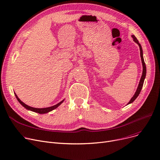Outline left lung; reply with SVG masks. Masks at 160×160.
<instances>
[{
	"label": "left lung",
	"mask_w": 160,
	"mask_h": 160,
	"mask_svg": "<svg viewBox=\"0 0 160 160\" xmlns=\"http://www.w3.org/2000/svg\"><path fill=\"white\" fill-rule=\"evenodd\" d=\"M132 38L133 39V41L136 42V43L139 45V48H140V56H141V62H142V76H141V80L139 81V86L138 87V89L136 91L135 94H134V95L133 96V97L131 98V100H130V102L128 103V104H131L132 103L134 100H135L136 99V98L139 96L140 92L141 91V89L142 88V86H143V83H144V80H145V77H146V73H147V69H146V65H145V61H144V59H143V56H142V47H141V45H140V43H139L138 40L137 39V38L135 37V36L132 35Z\"/></svg>",
	"instance_id": "1"
}]
</instances>
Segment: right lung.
Returning <instances> with one entry per match:
<instances>
[{
  "mask_svg": "<svg viewBox=\"0 0 160 160\" xmlns=\"http://www.w3.org/2000/svg\"><path fill=\"white\" fill-rule=\"evenodd\" d=\"M15 95L17 98V99H18V100L19 101V102H20V104L23 106L26 109H27V110H30V111H32V112H36V113H40V114H43V113H48L49 112H51L52 110H54V109L57 108L59 106H60L63 101L64 100H63L62 101H61L60 102H59L58 104L54 105V106H50V107H48V108H33V107H30L27 104H25L24 102H22L21 100L18 98V97L17 96V95L15 94Z\"/></svg>",
  "mask_w": 160,
  "mask_h": 160,
  "instance_id": "right-lung-1",
  "label": "right lung"
}]
</instances>
